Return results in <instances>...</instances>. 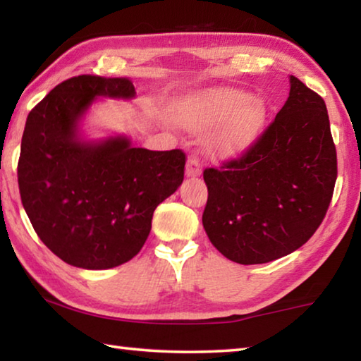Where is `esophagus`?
I'll return each mask as SVG.
<instances>
[{
  "label": "esophagus",
  "mask_w": 361,
  "mask_h": 361,
  "mask_svg": "<svg viewBox=\"0 0 361 361\" xmlns=\"http://www.w3.org/2000/svg\"><path fill=\"white\" fill-rule=\"evenodd\" d=\"M202 172V166H200L199 159L195 156H191L188 159V164H186V175L188 176H197Z\"/></svg>",
  "instance_id": "obj_1"
}]
</instances>
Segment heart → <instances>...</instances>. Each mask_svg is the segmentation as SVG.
<instances>
[{
  "mask_svg": "<svg viewBox=\"0 0 361 361\" xmlns=\"http://www.w3.org/2000/svg\"><path fill=\"white\" fill-rule=\"evenodd\" d=\"M266 106L237 89H218L186 100L180 106L181 121L189 129H209L224 122L212 140L219 154H234L253 142L266 121Z\"/></svg>",
  "mask_w": 361,
  "mask_h": 361,
  "instance_id": "obj_1",
  "label": "heart"
}]
</instances>
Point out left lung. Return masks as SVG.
<instances>
[{"label":"left lung","instance_id":"obj_1","mask_svg":"<svg viewBox=\"0 0 361 361\" xmlns=\"http://www.w3.org/2000/svg\"><path fill=\"white\" fill-rule=\"evenodd\" d=\"M290 97L243 154L204 170L210 242L239 264H262L302 247L319 229L338 178L326 105L290 76Z\"/></svg>","mask_w":361,"mask_h":361}]
</instances>
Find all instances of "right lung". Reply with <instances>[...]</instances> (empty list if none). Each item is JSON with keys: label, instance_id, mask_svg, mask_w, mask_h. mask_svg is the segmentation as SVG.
<instances>
[{"label": "right lung", "instance_id": "right-lung-1", "mask_svg": "<svg viewBox=\"0 0 361 361\" xmlns=\"http://www.w3.org/2000/svg\"><path fill=\"white\" fill-rule=\"evenodd\" d=\"M97 97L133 99L129 78L81 75L56 85L23 130L20 199L42 243L71 266L109 269L145 245L156 207L185 178L181 149L133 148L127 137L84 142L79 121Z\"/></svg>", "mask_w": 361, "mask_h": 361}]
</instances>
